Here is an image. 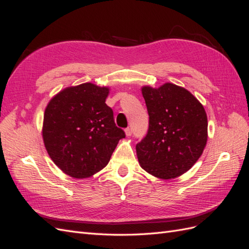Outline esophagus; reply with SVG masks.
<instances>
[{"label": "esophagus", "instance_id": "34e87169", "mask_svg": "<svg viewBox=\"0 0 249 249\" xmlns=\"http://www.w3.org/2000/svg\"><path fill=\"white\" fill-rule=\"evenodd\" d=\"M125 135H126V137H130L131 135H132V130L130 129V127H127V129H125Z\"/></svg>", "mask_w": 249, "mask_h": 249}]
</instances>
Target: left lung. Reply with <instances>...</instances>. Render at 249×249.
<instances>
[{"mask_svg":"<svg viewBox=\"0 0 249 249\" xmlns=\"http://www.w3.org/2000/svg\"><path fill=\"white\" fill-rule=\"evenodd\" d=\"M149 115L146 136L136 145L140 166L162 179L175 178L196 163L208 140V118L187 89L165 83L141 88Z\"/></svg>","mask_w":249,"mask_h":249,"instance_id":"left-lung-1","label":"left lung"}]
</instances>
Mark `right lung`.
<instances>
[{"instance_id":"obj_1","label":"right lung","mask_w":249,"mask_h":249,"mask_svg":"<svg viewBox=\"0 0 249 249\" xmlns=\"http://www.w3.org/2000/svg\"><path fill=\"white\" fill-rule=\"evenodd\" d=\"M109 90L83 83L64 88L49 102L42 139L50 158L65 175L92 177L106 167L118 141L125 137L106 104Z\"/></svg>"}]
</instances>
